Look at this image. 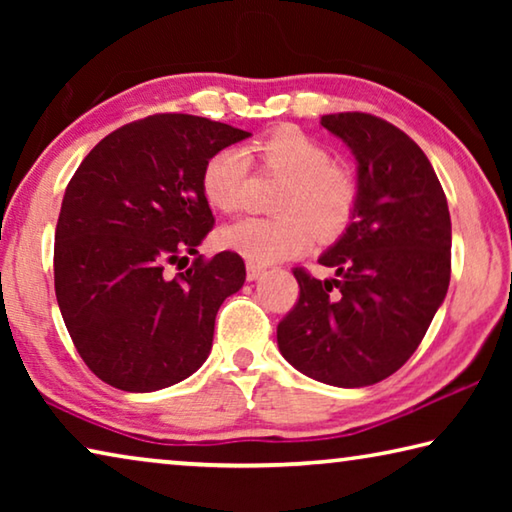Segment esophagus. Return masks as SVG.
<instances>
[{
	"label": "esophagus",
	"mask_w": 512,
	"mask_h": 512,
	"mask_svg": "<svg viewBox=\"0 0 512 512\" xmlns=\"http://www.w3.org/2000/svg\"><path fill=\"white\" fill-rule=\"evenodd\" d=\"M264 275V268L262 266H257V264H248L246 266V277H248V282H255V280H259V277Z\"/></svg>",
	"instance_id": "34e87169"
}]
</instances>
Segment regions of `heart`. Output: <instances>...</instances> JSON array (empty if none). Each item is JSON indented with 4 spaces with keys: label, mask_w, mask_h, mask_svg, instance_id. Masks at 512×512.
I'll return each mask as SVG.
<instances>
[{
    "label": "heart",
    "mask_w": 512,
    "mask_h": 512,
    "mask_svg": "<svg viewBox=\"0 0 512 512\" xmlns=\"http://www.w3.org/2000/svg\"><path fill=\"white\" fill-rule=\"evenodd\" d=\"M262 169L280 173L284 185L277 194V216H248L225 225L219 241L225 250L253 264H273L305 250L314 230L318 237H334L348 223L357 183L352 173L329 164V151L298 128L282 126L250 144ZM248 155L237 146L212 153L201 176V187L214 210L232 214L246 205ZM315 228L311 229L310 225Z\"/></svg>",
    "instance_id": "obj_1"
}]
</instances>
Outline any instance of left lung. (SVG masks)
I'll use <instances>...</instances> for the list:
<instances>
[{
    "label": "left lung",
    "mask_w": 512,
    "mask_h": 512,
    "mask_svg": "<svg viewBox=\"0 0 512 512\" xmlns=\"http://www.w3.org/2000/svg\"><path fill=\"white\" fill-rule=\"evenodd\" d=\"M320 126L357 160V201L318 257L336 275L293 271L300 298L277 325V348L302 375L361 388L409 361L443 305L452 219L431 162L400 128L366 112L325 115Z\"/></svg>",
    "instance_id": "1"
}]
</instances>
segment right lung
I'll list each match as a JSON object with an SVG mask.
<instances>
[{"mask_svg":"<svg viewBox=\"0 0 512 512\" xmlns=\"http://www.w3.org/2000/svg\"><path fill=\"white\" fill-rule=\"evenodd\" d=\"M250 133L194 115L117 128L69 180L56 225L54 282L65 327L88 368L128 393L187 379L210 357L214 318L244 287L237 253L196 255L214 216L207 158ZM169 265L185 267L176 278Z\"/></svg>","mask_w":512,"mask_h":512,"instance_id":"1","label":"right lung"}]
</instances>
